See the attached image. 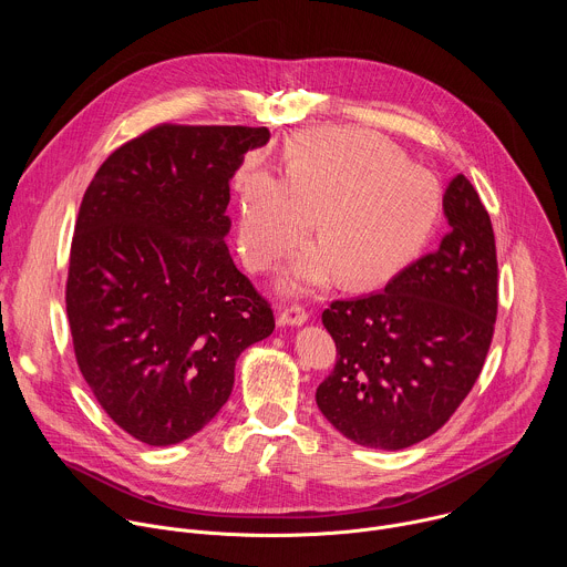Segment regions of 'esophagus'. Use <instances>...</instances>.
Wrapping results in <instances>:
<instances>
[{
	"instance_id": "1",
	"label": "esophagus",
	"mask_w": 567,
	"mask_h": 567,
	"mask_svg": "<svg viewBox=\"0 0 567 567\" xmlns=\"http://www.w3.org/2000/svg\"><path fill=\"white\" fill-rule=\"evenodd\" d=\"M307 318H309V313L302 305H291L278 313V326H302Z\"/></svg>"
}]
</instances>
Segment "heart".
<instances>
[{
  "mask_svg": "<svg viewBox=\"0 0 567 567\" xmlns=\"http://www.w3.org/2000/svg\"><path fill=\"white\" fill-rule=\"evenodd\" d=\"M442 210L437 182L406 166L388 141L359 130H313L293 141L287 177L269 168L245 175L239 249L251 271L293 251L313 221L318 245L302 249L282 289L370 287L394 276L426 245Z\"/></svg>",
  "mask_w": 567,
  "mask_h": 567,
  "instance_id": "heart-1",
  "label": "heart"
}]
</instances>
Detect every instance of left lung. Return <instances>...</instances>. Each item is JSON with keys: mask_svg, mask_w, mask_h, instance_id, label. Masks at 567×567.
<instances>
[{"mask_svg": "<svg viewBox=\"0 0 567 567\" xmlns=\"http://www.w3.org/2000/svg\"><path fill=\"white\" fill-rule=\"evenodd\" d=\"M440 249L383 291L334 300L322 326L337 363L316 403L348 440L399 451L440 431L477 381L498 316L496 237L464 175L444 195Z\"/></svg>", "mask_w": 567, "mask_h": 567, "instance_id": "1", "label": "left lung"}]
</instances>
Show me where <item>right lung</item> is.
<instances>
[{
  "label": "right lung",
  "mask_w": 567,
  "mask_h": 567,
  "mask_svg": "<svg viewBox=\"0 0 567 567\" xmlns=\"http://www.w3.org/2000/svg\"><path fill=\"white\" fill-rule=\"evenodd\" d=\"M267 127L161 123L114 150L80 204L66 274L75 363L134 440L168 446L226 403L269 300L226 247L228 179Z\"/></svg>",
  "instance_id": "right-lung-1"
}]
</instances>
